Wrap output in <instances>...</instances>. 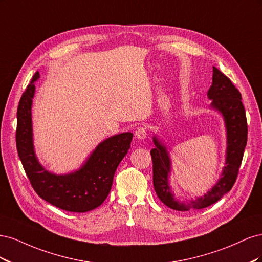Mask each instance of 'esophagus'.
Instances as JSON below:
<instances>
[{
  "label": "esophagus",
  "mask_w": 262,
  "mask_h": 262,
  "mask_svg": "<svg viewBox=\"0 0 262 262\" xmlns=\"http://www.w3.org/2000/svg\"><path fill=\"white\" fill-rule=\"evenodd\" d=\"M146 136H147V132H146V129L143 128V126H142V128H138V129H137V131H136V137H137L138 139L144 140V139L146 138Z\"/></svg>",
  "instance_id": "esophagus-1"
}]
</instances>
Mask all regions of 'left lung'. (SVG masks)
Segmentation results:
<instances>
[{
  "label": "left lung",
  "instance_id": "8db88e82",
  "mask_svg": "<svg viewBox=\"0 0 262 262\" xmlns=\"http://www.w3.org/2000/svg\"><path fill=\"white\" fill-rule=\"evenodd\" d=\"M208 97L212 100L211 108L216 110L224 119L226 129V158L225 166L222 170L221 177L215 185L202 196L188 202L179 201L172 193L169 186V175L171 170V161L167 148L162 141L153 137L155 147L150 150L153 161V184L157 196L176 211L200 210L219 201L227 193L235 184L244 150L247 144V119L242 102V95L232 81L220 70L213 67L212 85L208 91Z\"/></svg>",
  "mask_w": 262,
  "mask_h": 262
}]
</instances>
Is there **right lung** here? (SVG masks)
Masks as SVG:
<instances>
[{"mask_svg": "<svg viewBox=\"0 0 262 262\" xmlns=\"http://www.w3.org/2000/svg\"><path fill=\"white\" fill-rule=\"evenodd\" d=\"M39 77L36 72L17 108L16 146L23 167L37 194L47 202L69 212L92 211L108 196L116 169L128 153L133 133L123 132L100 142L73 172L57 175L48 171L38 161L33 138L31 105Z\"/></svg>", "mask_w": 262, "mask_h": 262, "instance_id": "add662e5", "label": "right lung"}]
</instances>
